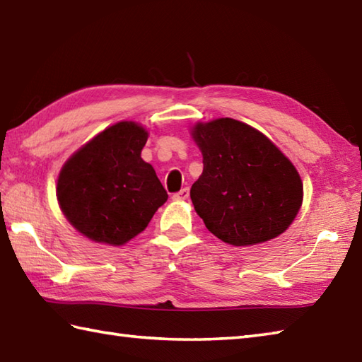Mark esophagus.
Listing matches in <instances>:
<instances>
[{
    "label": "esophagus",
    "instance_id": "obj_1",
    "mask_svg": "<svg viewBox=\"0 0 362 362\" xmlns=\"http://www.w3.org/2000/svg\"><path fill=\"white\" fill-rule=\"evenodd\" d=\"M188 196H189V189L188 188H182L179 193H175L173 196V199H175V201H185Z\"/></svg>",
    "mask_w": 362,
    "mask_h": 362
}]
</instances>
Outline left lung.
<instances>
[{"instance_id": "8db88e82", "label": "left lung", "mask_w": 362, "mask_h": 362, "mask_svg": "<svg viewBox=\"0 0 362 362\" xmlns=\"http://www.w3.org/2000/svg\"><path fill=\"white\" fill-rule=\"evenodd\" d=\"M193 138L204 171L189 196L205 227L221 241L253 245L286 230L302 205L294 165L257 129L232 118L197 124Z\"/></svg>"}]
</instances>
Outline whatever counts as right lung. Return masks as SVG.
<instances>
[{"mask_svg": "<svg viewBox=\"0 0 362 362\" xmlns=\"http://www.w3.org/2000/svg\"><path fill=\"white\" fill-rule=\"evenodd\" d=\"M148 132L132 121L103 130L60 171L57 201L90 240L121 245L148 227L168 199L153 168L141 158Z\"/></svg>", "mask_w": 362, "mask_h": 362, "instance_id": "obj_1", "label": "right lung"}]
</instances>
